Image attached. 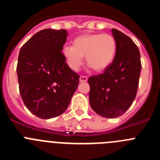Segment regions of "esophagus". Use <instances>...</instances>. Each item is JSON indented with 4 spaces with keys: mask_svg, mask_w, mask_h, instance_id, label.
I'll return each mask as SVG.
<instances>
[{
    "mask_svg": "<svg viewBox=\"0 0 160 160\" xmlns=\"http://www.w3.org/2000/svg\"><path fill=\"white\" fill-rule=\"evenodd\" d=\"M88 80V78L87 76H80V82H85Z\"/></svg>",
    "mask_w": 160,
    "mask_h": 160,
    "instance_id": "34e87169",
    "label": "esophagus"
}]
</instances>
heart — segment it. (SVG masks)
Returning <instances> with one entry per match:
<instances>
[{"label": "heart", "mask_w": 160, "mask_h": 160, "mask_svg": "<svg viewBox=\"0 0 160 160\" xmlns=\"http://www.w3.org/2000/svg\"><path fill=\"white\" fill-rule=\"evenodd\" d=\"M115 38L108 33H86L76 37L73 46H66L62 53L69 67L78 70L83 63V56L88 66L95 71L108 67L115 56Z\"/></svg>", "instance_id": "obj_1"}]
</instances>
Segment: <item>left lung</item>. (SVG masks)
I'll return each instance as SVG.
<instances>
[{
	"label": "left lung",
	"mask_w": 160,
	"mask_h": 160,
	"mask_svg": "<svg viewBox=\"0 0 160 160\" xmlns=\"http://www.w3.org/2000/svg\"><path fill=\"white\" fill-rule=\"evenodd\" d=\"M117 49L102 73L89 78L90 107L104 118H116L128 111L135 100L142 64L135 42L123 32L112 29Z\"/></svg>",
	"instance_id": "left-lung-1"
}]
</instances>
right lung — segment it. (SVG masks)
<instances>
[{
	"instance_id": "add662e5",
	"label": "right lung",
	"mask_w": 160,
	"mask_h": 160,
	"mask_svg": "<svg viewBox=\"0 0 160 160\" xmlns=\"http://www.w3.org/2000/svg\"><path fill=\"white\" fill-rule=\"evenodd\" d=\"M65 29L38 32L20 49L17 66L19 91L31 113L44 119L66 111L79 83V75L63 55Z\"/></svg>"
}]
</instances>
